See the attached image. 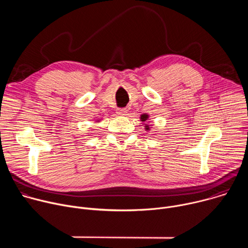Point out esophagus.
Masks as SVG:
<instances>
[{"label": "esophagus", "instance_id": "esophagus-1", "mask_svg": "<svg viewBox=\"0 0 248 248\" xmlns=\"http://www.w3.org/2000/svg\"><path fill=\"white\" fill-rule=\"evenodd\" d=\"M117 114L121 117H125L127 115V110L126 109H118Z\"/></svg>", "mask_w": 248, "mask_h": 248}]
</instances>
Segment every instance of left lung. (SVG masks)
<instances>
[{"label":"left lung","instance_id":"obj_1","mask_svg":"<svg viewBox=\"0 0 248 248\" xmlns=\"http://www.w3.org/2000/svg\"><path fill=\"white\" fill-rule=\"evenodd\" d=\"M149 121V115L148 114H142L140 115V122L144 124V129L145 130H150L151 129V125H149L147 123Z\"/></svg>","mask_w":248,"mask_h":248}]
</instances>
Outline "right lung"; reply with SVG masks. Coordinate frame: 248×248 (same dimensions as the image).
Masks as SVG:
<instances>
[{
    "label": "right lung",
    "mask_w": 248,
    "mask_h": 248,
    "mask_svg": "<svg viewBox=\"0 0 248 248\" xmlns=\"http://www.w3.org/2000/svg\"><path fill=\"white\" fill-rule=\"evenodd\" d=\"M99 122H100V120H97V121H96V123H99Z\"/></svg>",
    "instance_id": "obj_1"
}]
</instances>
